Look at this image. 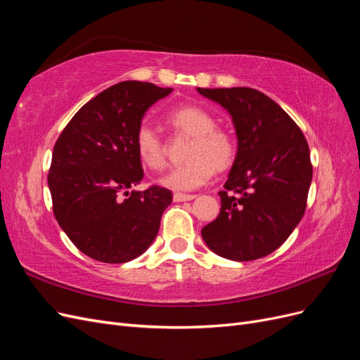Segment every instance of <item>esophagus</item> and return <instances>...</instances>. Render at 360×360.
<instances>
[{
  "instance_id": "1",
  "label": "esophagus",
  "mask_w": 360,
  "mask_h": 360,
  "mask_svg": "<svg viewBox=\"0 0 360 360\" xmlns=\"http://www.w3.org/2000/svg\"><path fill=\"white\" fill-rule=\"evenodd\" d=\"M195 197H197V195H193V193H180V192H177V193H174L172 198L176 202H181V201H191Z\"/></svg>"
}]
</instances>
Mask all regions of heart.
Here are the masks:
<instances>
[{"instance_id":"1","label":"heart","mask_w":360,"mask_h":360,"mask_svg":"<svg viewBox=\"0 0 360 360\" xmlns=\"http://www.w3.org/2000/svg\"><path fill=\"white\" fill-rule=\"evenodd\" d=\"M168 123L179 132L192 136L188 147V162L171 168L160 179L163 186L172 191H192L209 181L214 168H230L238 151V143L231 130L216 127L217 122L212 112L198 105H181L167 115ZM135 147L139 160L153 171L167 165L165 144L156 130L143 123L135 134Z\"/></svg>"}]
</instances>
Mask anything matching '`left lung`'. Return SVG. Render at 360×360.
<instances>
[{"instance_id":"1","label":"left lung","mask_w":360,"mask_h":360,"mask_svg":"<svg viewBox=\"0 0 360 360\" xmlns=\"http://www.w3.org/2000/svg\"><path fill=\"white\" fill-rule=\"evenodd\" d=\"M198 91L231 114L238 139L237 158L219 192V216L201 236L224 258H263L287 240L307 209L312 180L307 138L275 101L258 90Z\"/></svg>"}]
</instances>
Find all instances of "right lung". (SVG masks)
Masks as SVG:
<instances>
[{"instance_id":"add662e5","label":"right lung","mask_w":360,"mask_h":360,"mask_svg":"<svg viewBox=\"0 0 360 360\" xmlns=\"http://www.w3.org/2000/svg\"><path fill=\"white\" fill-rule=\"evenodd\" d=\"M171 91L151 82L115 84L86 102L53 146L48 174L53 216L72 243L93 259L127 263L158 236L160 217L172 202L171 191L156 184L127 189L144 177L136 129L148 108Z\"/></svg>"}]
</instances>
